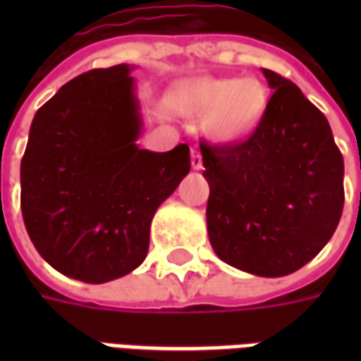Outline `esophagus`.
Returning a JSON list of instances; mask_svg holds the SVG:
<instances>
[{"label":"esophagus","instance_id":"34e87169","mask_svg":"<svg viewBox=\"0 0 361 361\" xmlns=\"http://www.w3.org/2000/svg\"><path fill=\"white\" fill-rule=\"evenodd\" d=\"M191 168L193 170H201L203 168V158H201V152L197 149H191Z\"/></svg>","mask_w":361,"mask_h":361}]
</instances>
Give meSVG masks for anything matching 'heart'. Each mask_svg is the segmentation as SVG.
<instances>
[{
	"mask_svg": "<svg viewBox=\"0 0 361 361\" xmlns=\"http://www.w3.org/2000/svg\"><path fill=\"white\" fill-rule=\"evenodd\" d=\"M170 102L183 118L204 119L211 139L234 142L245 139L261 121L267 90L257 79L201 77L178 85Z\"/></svg>",
	"mask_w": 361,
	"mask_h": 361,
	"instance_id": "1",
	"label": "heart"
}]
</instances>
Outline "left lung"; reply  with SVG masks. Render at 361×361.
Returning <instances> with one entry per match:
<instances>
[{"label": "left lung", "mask_w": 361, "mask_h": 361, "mask_svg": "<svg viewBox=\"0 0 361 361\" xmlns=\"http://www.w3.org/2000/svg\"><path fill=\"white\" fill-rule=\"evenodd\" d=\"M272 90L250 139L201 142L214 253L276 279L302 269L333 238L344 207V160L326 118L294 82L261 69Z\"/></svg>", "instance_id": "1"}]
</instances>
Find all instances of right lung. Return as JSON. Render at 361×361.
<instances>
[{
	"mask_svg": "<svg viewBox=\"0 0 361 361\" xmlns=\"http://www.w3.org/2000/svg\"><path fill=\"white\" fill-rule=\"evenodd\" d=\"M133 66L92 69L35 114L20 160V211L36 251L69 279L126 276L149 251L150 222L189 173L188 145L141 149Z\"/></svg>",
	"mask_w": 361,
	"mask_h": 361,
	"instance_id": "obj_1",
	"label": "right lung"
}]
</instances>
